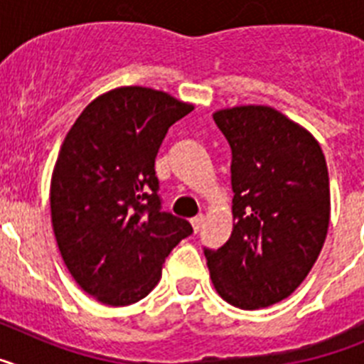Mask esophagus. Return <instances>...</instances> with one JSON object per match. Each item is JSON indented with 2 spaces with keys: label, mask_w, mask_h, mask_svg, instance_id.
Listing matches in <instances>:
<instances>
[{
  "label": "esophagus",
  "mask_w": 364,
  "mask_h": 364,
  "mask_svg": "<svg viewBox=\"0 0 364 364\" xmlns=\"http://www.w3.org/2000/svg\"><path fill=\"white\" fill-rule=\"evenodd\" d=\"M191 226H193V230H195V233H198V231H200V228L204 226V215H197V217H193Z\"/></svg>",
  "instance_id": "obj_1"
}]
</instances>
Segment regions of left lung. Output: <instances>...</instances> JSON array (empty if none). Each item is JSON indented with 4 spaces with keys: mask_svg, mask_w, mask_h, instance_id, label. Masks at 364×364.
<instances>
[{
    "mask_svg": "<svg viewBox=\"0 0 364 364\" xmlns=\"http://www.w3.org/2000/svg\"><path fill=\"white\" fill-rule=\"evenodd\" d=\"M213 120L231 147L235 226L204 255L218 295L257 310L294 294L319 257L330 222L326 160L306 129L272 107L224 109Z\"/></svg>",
    "mask_w": 364,
    "mask_h": 364,
    "instance_id": "8db88e82",
    "label": "left lung"
}]
</instances>
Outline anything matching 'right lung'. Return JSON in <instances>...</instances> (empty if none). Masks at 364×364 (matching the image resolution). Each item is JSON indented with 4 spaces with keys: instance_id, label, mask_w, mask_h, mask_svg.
<instances>
[{
    "instance_id": "add662e5",
    "label": "right lung",
    "mask_w": 364,
    "mask_h": 364,
    "mask_svg": "<svg viewBox=\"0 0 364 364\" xmlns=\"http://www.w3.org/2000/svg\"><path fill=\"white\" fill-rule=\"evenodd\" d=\"M191 111L162 91L120 87L87 105L63 140L50 182L54 235L74 281L105 304L146 297L193 233L162 211L154 173L167 129Z\"/></svg>"
}]
</instances>
